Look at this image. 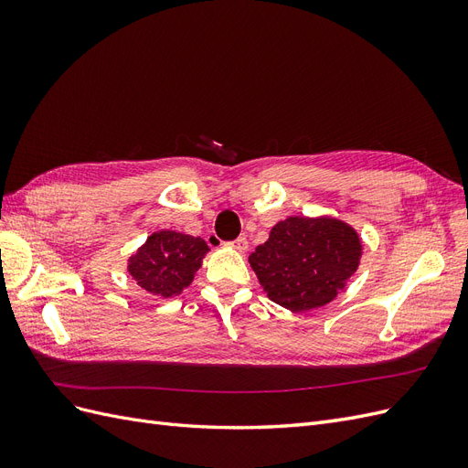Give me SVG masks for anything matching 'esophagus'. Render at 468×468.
Here are the masks:
<instances>
[{"label":"esophagus","instance_id":"obj_1","mask_svg":"<svg viewBox=\"0 0 468 468\" xmlns=\"http://www.w3.org/2000/svg\"><path fill=\"white\" fill-rule=\"evenodd\" d=\"M229 248L238 250V251H244L248 248V239L244 236H239V238L232 239V242H229Z\"/></svg>","mask_w":468,"mask_h":468}]
</instances>
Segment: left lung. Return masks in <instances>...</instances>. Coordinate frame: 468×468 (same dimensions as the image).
<instances>
[{
    "instance_id": "left-lung-1",
    "label": "left lung",
    "mask_w": 468,
    "mask_h": 468,
    "mask_svg": "<svg viewBox=\"0 0 468 468\" xmlns=\"http://www.w3.org/2000/svg\"><path fill=\"white\" fill-rule=\"evenodd\" d=\"M361 239L342 220L289 217L277 222L265 244L250 256L273 303L304 313L334 301L357 271Z\"/></svg>"
}]
</instances>
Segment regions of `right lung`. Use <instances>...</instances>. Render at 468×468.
Listing matches in <instances>:
<instances>
[{
  "instance_id": "add662e5",
  "label": "right lung",
  "mask_w": 468,
  "mask_h": 468,
  "mask_svg": "<svg viewBox=\"0 0 468 468\" xmlns=\"http://www.w3.org/2000/svg\"><path fill=\"white\" fill-rule=\"evenodd\" d=\"M207 251L203 238L160 230L129 260V273L150 294L169 299L191 285Z\"/></svg>"
}]
</instances>
